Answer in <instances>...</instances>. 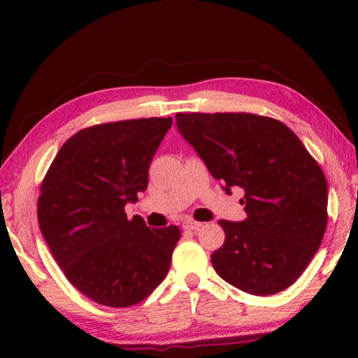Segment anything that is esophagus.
<instances>
[{
    "mask_svg": "<svg viewBox=\"0 0 358 358\" xmlns=\"http://www.w3.org/2000/svg\"><path fill=\"white\" fill-rule=\"evenodd\" d=\"M202 227V223L199 222H184L182 228L185 229V231H197V229Z\"/></svg>",
    "mask_w": 358,
    "mask_h": 358,
    "instance_id": "34e87169",
    "label": "esophagus"
}]
</instances>
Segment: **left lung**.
<instances>
[{
  "label": "left lung",
  "mask_w": 358,
  "mask_h": 358,
  "mask_svg": "<svg viewBox=\"0 0 358 358\" xmlns=\"http://www.w3.org/2000/svg\"><path fill=\"white\" fill-rule=\"evenodd\" d=\"M179 134L227 194L244 189L243 222L220 220L212 266L229 285L273 295L301 275L327 224V182L285 124L254 114H178Z\"/></svg>",
  "instance_id": "obj_1"
}]
</instances>
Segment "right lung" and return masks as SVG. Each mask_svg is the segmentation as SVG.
Wrapping results in <instances>:
<instances>
[{
    "label": "right lung",
    "mask_w": 358,
    "mask_h": 358,
    "mask_svg": "<svg viewBox=\"0 0 358 358\" xmlns=\"http://www.w3.org/2000/svg\"><path fill=\"white\" fill-rule=\"evenodd\" d=\"M171 125V117H150L83 129L42 182V236L71 285L99 305H136L168 275L179 228L129 220L125 205L148 187L151 159Z\"/></svg>",
    "instance_id": "add662e5"
}]
</instances>
